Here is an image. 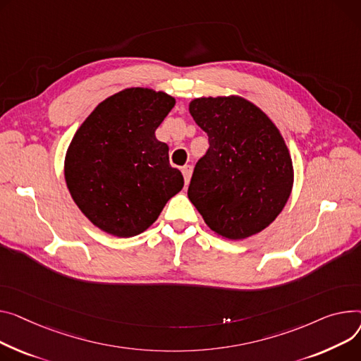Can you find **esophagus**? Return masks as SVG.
<instances>
[{"label": "esophagus", "mask_w": 361, "mask_h": 361, "mask_svg": "<svg viewBox=\"0 0 361 361\" xmlns=\"http://www.w3.org/2000/svg\"><path fill=\"white\" fill-rule=\"evenodd\" d=\"M191 173H193V166H191V165H184V166H183V176H184V181H185V184H188V183H190Z\"/></svg>", "instance_id": "34e87169"}]
</instances>
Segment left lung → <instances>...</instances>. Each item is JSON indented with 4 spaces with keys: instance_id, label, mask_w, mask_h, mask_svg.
<instances>
[{
    "instance_id": "obj_1",
    "label": "left lung",
    "mask_w": 361,
    "mask_h": 361,
    "mask_svg": "<svg viewBox=\"0 0 361 361\" xmlns=\"http://www.w3.org/2000/svg\"><path fill=\"white\" fill-rule=\"evenodd\" d=\"M188 111L207 133L187 196L206 225L243 241L276 221L290 197L295 170L271 118L239 95L191 100Z\"/></svg>"
}]
</instances>
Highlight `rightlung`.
Listing matches in <instances>:
<instances>
[{
  "label": "right lung",
  "mask_w": 361,
  "mask_h": 361,
  "mask_svg": "<svg viewBox=\"0 0 361 361\" xmlns=\"http://www.w3.org/2000/svg\"><path fill=\"white\" fill-rule=\"evenodd\" d=\"M176 106L164 91L132 87L95 107L72 137L63 174L72 200L106 233L147 231L184 185L155 130Z\"/></svg>",
  "instance_id": "right-lung-1"
}]
</instances>
